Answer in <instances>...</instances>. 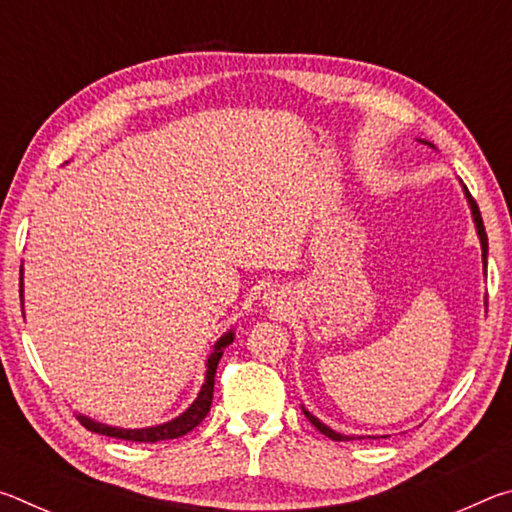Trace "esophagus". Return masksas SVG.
<instances>
[{
  "label": "esophagus",
  "instance_id": "obj_1",
  "mask_svg": "<svg viewBox=\"0 0 512 512\" xmlns=\"http://www.w3.org/2000/svg\"><path fill=\"white\" fill-rule=\"evenodd\" d=\"M264 300H266V305H271V307L277 305V296H275L273 291L271 293H264Z\"/></svg>",
  "mask_w": 512,
  "mask_h": 512
}]
</instances>
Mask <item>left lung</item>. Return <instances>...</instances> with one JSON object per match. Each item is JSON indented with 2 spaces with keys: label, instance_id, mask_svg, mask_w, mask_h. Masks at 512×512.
<instances>
[{
  "label": "left lung",
  "instance_id": "obj_1",
  "mask_svg": "<svg viewBox=\"0 0 512 512\" xmlns=\"http://www.w3.org/2000/svg\"><path fill=\"white\" fill-rule=\"evenodd\" d=\"M418 142H422V144H427V146H431V149H436V146H433L431 142H424V140H418ZM463 185V183H461ZM463 192H465V198H467V205H470V212H472V221H474V228H476V235H479V241H481V259H483V273H485V268H488V235H485V228H483V219H481V212H479V205H476V201L474 198L470 196V192H467V187L463 185ZM485 307H488V302H485ZM302 413L307 415V420L314 424V427L320 431V433H325L327 438H332V440H352V436H345V433H339V431H334L332 427H327L325 422H320L314 413H309L305 406H302ZM386 438V436H384Z\"/></svg>",
  "mask_w": 512,
  "mask_h": 512
}]
</instances>
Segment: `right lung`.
<instances>
[{
    "label": "right lung",
    "instance_id": "add662e5",
    "mask_svg": "<svg viewBox=\"0 0 512 512\" xmlns=\"http://www.w3.org/2000/svg\"><path fill=\"white\" fill-rule=\"evenodd\" d=\"M20 300H22V314H24V268H20ZM235 341V329H228L219 341L214 343V348L210 352V357L205 361V381L198 391L196 400L187 406V409L164 424H155V427H146V429H124V427H110V424H103L88 418V415H76L79 422L83 424L88 431L101 433V436H110V438H121V440H133V443H160V440H171V438H180L196 429L198 424L205 420V415L210 413L212 406V393H214V375H216V366L223 357V350Z\"/></svg>",
    "mask_w": 512,
    "mask_h": 512
}]
</instances>
